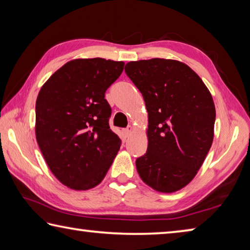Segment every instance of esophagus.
<instances>
[{
    "label": "esophagus",
    "mask_w": 250,
    "mask_h": 250,
    "mask_svg": "<svg viewBox=\"0 0 250 250\" xmlns=\"http://www.w3.org/2000/svg\"><path fill=\"white\" fill-rule=\"evenodd\" d=\"M132 131H133L132 125L126 126V128L124 130V132H125V137H129V135H130L131 133H132Z\"/></svg>",
    "instance_id": "34e87169"
}]
</instances>
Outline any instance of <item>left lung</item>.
<instances>
[{"label":"left lung","instance_id":"left-lung-1","mask_svg":"<svg viewBox=\"0 0 250 250\" xmlns=\"http://www.w3.org/2000/svg\"><path fill=\"white\" fill-rule=\"evenodd\" d=\"M125 70L147 111V150L135 161L139 175L158 192L180 191L195 177L213 143V97L200 76L175 59L130 62Z\"/></svg>","mask_w":250,"mask_h":250}]
</instances>
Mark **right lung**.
I'll return each mask as SVG.
<instances>
[{"label": "right lung", "instance_id": "1", "mask_svg": "<svg viewBox=\"0 0 250 250\" xmlns=\"http://www.w3.org/2000/svg\"><path fill=\"white\" fill-rule=\"evenodd\" d=\"M124 66L104 58L73 59L39 92L36 140L49 170L70 189L98 185L120 149V138L109 126L111 108L104 92Z\"/></svg>", "mask_w": 250, "mask_h": 250}]
</instances>
